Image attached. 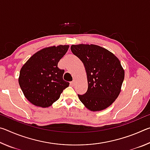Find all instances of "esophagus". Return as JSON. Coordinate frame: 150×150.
Here are the masks:
<instances>
[{"instance_id": "obj_1", "label": "esophagus", "mask_w": 150, "mask_h": 150, "mask_svg": "<svg viewBox=\"0 0 150 150\" xmlns=\"http://www.w3.org/2000/svg\"><path fill=\"white\" fill-rule=\"evenodd\" d=\"M70 85L72 86V87H73V86H74V85H75V81H71V82H70Z\"/></svg>"}]
</instances>
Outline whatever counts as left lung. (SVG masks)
<instances>
[{
    "label": "left lung",
    "instance_id": "8db88e82",
    "mask_svg": "<svg viewBox=\"0 0 150 150\" xmlns=\"http://www.w3.org/2000/svg\"><path fill=\"white\" fill-rule=\"evenodd\" d=\"M71 50L87 73L88 89L84 95H78L81 102L93 112L108 108L118 96L124 79L120 60L110 51L94 44L72 45Z\"/></svg>",
    "mask_w": 150,
    "mask_h": 150
}]
</instances>
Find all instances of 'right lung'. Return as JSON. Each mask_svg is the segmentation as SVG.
<instances>
[{"label": "right lung", "mask_w": 150, "mask_h": 150, "mask_svg": "<svg viewBox=\"0 0 150 150\" xmlns=\"http://www.w3.org/2000/svg\"><path fill=\"white\" fill-rule=\"evenodd\" d=\"M69 47V45H59L44 48L33 55L22 67L18 83L25 97L32 105L49 107L69 87V82L63 79L64 70L57 67Z\"/></svg>", "instance_id": "obj_1"}]
</instances>
